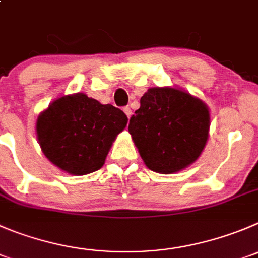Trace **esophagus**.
I'll list each match as a JSON object with an SVG mask.
<instances>
[{"mask_svg": "<svg viewBox=\"0 0 258 258\" xmlns=\"http://www.w3.org/2000/svg\"><path fill=\"white\" fill-rule=\"evenodd\" d=\"M124 112H125V115H126V116H127V119H131V116H132V110H131V107H129V106H125V107H124Z\"/></svg>", "mask_w": 258, "mask_h": 258, "instance_id": "34e87169", "label": "esophagus"}]
</instances>
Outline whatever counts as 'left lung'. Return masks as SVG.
Listing matches in <instances>:
<instances>
[{"label":"left lung","instance_id":"1","mask_svg":"<svg viewBox=\"0 0 258 258\" xmlns=\"http://www.w3.org/2000/svg\"><path fill=\"white\" fill-rule=\"evenodd\" d=\"M210 114L198 97L172 87L149 88L129 121L147 167L170 175L196 161L209 137Z\"/></svg>","mask_w":258,"mask_h":258}]
</instances>
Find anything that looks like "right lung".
I'll return each mask as SVG.
<instances>
[{
    "mask_svg": "<svg viewBox=\"0 0 258 258\" xmlns=\"http://www.w3.org/2000/svg\"><path fill=\"white\" fill-rule=\"evenodd\" d=\"M127 117L112 105H102L85 94L62 96L36 120V137L46 158L75 176L95 172L104 166Z\"/></svg>",
    "mask_w": 258,
    "mask_h": 258,
    "instance_id": "right-lung-1",
    "label": "right lung"
}]
</instances>
